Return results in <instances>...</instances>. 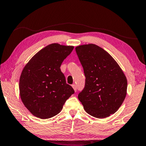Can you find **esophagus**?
Listing matches in <instances>:
<instances>
[{
    "instance_id": "esophagus-1",
    "label": "esophagus",
    "mask_w": 146,
    "mask_h": 146,
    "mask_svg": "<svg viewBox=\"0 0 146 146\" xmlns=\"http://www.w3.org/2000/svg\"><path fill=\"white\" fill-rule=\"evenodd\" d=\"M72 87H73V88L74 89L75 91H77V86H76V85H75V84H73V85H72Z\"/></svg>"
}]
</instances>
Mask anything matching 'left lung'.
Listing matches in <instances>:
<instances>
[{"label": "left lung", "instance_id": "left-lung-1", "mask_svg": "<svg viewBox=\"0 0 146 146\" xmlns=\"http://www.w3.org/2000/svg\"><path fill=\"white\" fill-rule=\"evenodd\" d=\"M85 76L78 99L87 113L97 118L117 111L127 93V79L111 56L94 44L75 48Z\"/></svg>", "mask_w": 146, "mask_h": 146}]
</instances>
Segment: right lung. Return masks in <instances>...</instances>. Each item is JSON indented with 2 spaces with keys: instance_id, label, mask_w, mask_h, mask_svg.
Listing matches in <instances>:
<instances>
[{
  "instance_id": "add662e5",
  "label": "right lung",
  "mask_w": 146,
  "mask_h": 146,
  "mask_svg": "<svg viewBox=\"0 0 146 146\" xmlns=\"http://www.w3.org/2000/svg\"><path fill=\"white\" fill-rule=\"evenodd\" d=\"M73 48L50 44L39 50L23 69L19 81L21 98L36 117L47 119L56 115L75 93L60 69Z\"/></svg>"
}]
</instances>
